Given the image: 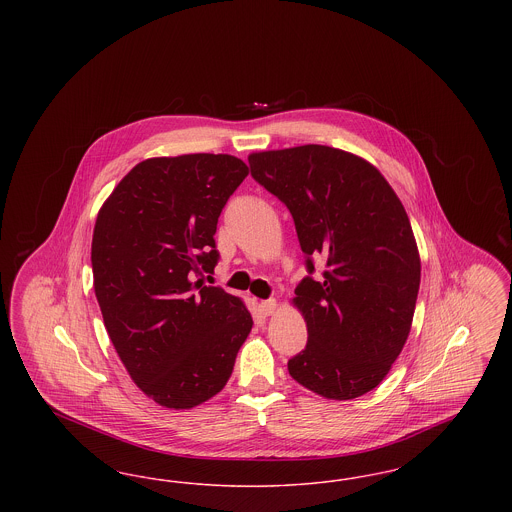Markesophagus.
I'll use <instances>...</instances> for the list:
<instances>
[{
	"label": "esophagus",
	"instance_id": "esophagus-1",
	"mask_svg": "<svg viewBox=\"0 0 512 512\" xmlns=\"http://www.w3.org/2000/svg\"><path fill=\"white\" fill-rule=\"evenodd\" d=\"M276 307H278L276 299H265V301H261V311H263V315H267V317L276 311Z\"/></svg>",
	"mask_w": 512,
	"mask_h": 512
}]
</instances>
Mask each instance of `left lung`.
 Instances as JSON below:
<instances>
[{"label":"left lung","mask_w":512,"mask_h":512,"mask_svg":"<svg viewBox=\"0 0 512 512\" xmlns=\"http://www.w3.org/2000/svg\"><path fill=\"white\" fill-rule=\"evenodd\" d=\"M249 167L290 209L309 272L293 297L309 340L290 376L326 399L361 397L386 378L413 324L420 257L405 207L376 167L336 147L251 153Z\"/></svg>","instance_id":"8db88e82"}]
</instances>
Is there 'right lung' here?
I'll return each mask as SVG.
<instances>
[{"label": "right lung", "instance_id": "1", "mask_svg": "<svg viewBox=\"0 0 512 512\" xmlns=\"http://www.w3.org/2000/svg\"><path fill=\"white\" fill-rule=\"evenodd\" d=\"M247 172L224 153L146 159L99 209L92 270L107 334L134 384L167 409L217 395L251 332L242 299L194 282L219 263L217 222Z\"/></svg>", "mask_w": 512, "mask_h": 512}]
</instances>
